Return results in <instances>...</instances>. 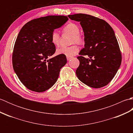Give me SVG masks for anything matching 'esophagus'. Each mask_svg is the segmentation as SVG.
<instances>
[{
  "label": "esophagus",
  "instance_id": "34e87169",
  "mask_svg": "<svg viewBox=\"0 0 133 133\" xmlns=\"http://www.w3.org/2000/svg\"><path fill=\"white\" fill-rule=\"evenodd\" d=\"M71 57H69V56H67V61L70 60V59H71Z\"/></svg>",
  "mask_w": 133,
  "mask_h": 133
}]
</instances>
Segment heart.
<instances>
[{
    "mask_svg": "<svg viewBox=\"0 0 133 133\" xmlns=\"http://www.w3.org/2000/svg\"><path fill=\"white\" fill-rule=\"evenodd\" d=\"M63 31L65 34H70L72 35L71 38V43L74 44L69 47H60L56 49V54L58 55H64L69 57L75 55L79 51V47L77 43L79 45L82 44L84 43V38L80 32L79 27L75 23H70L65 26L63 29ZM61 36L57 31L54 30L51 35V41L53 44L58 46L60 43Z\"/></svg>",
    "mask_w": 133,
    "mask_h": 133,
    "instance_id": "b5f03b06",
    "label": "heart"
}]
</instances>
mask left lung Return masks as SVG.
I'll use <instances>...</instances> for the list:
<instances>
[{
	"mask_svg": "<svg viewBox=\"0 0 133 133\" xmlns=\"http://www.w3.org/2000/svg\"><path fill=\"white\" fill-rule=\"evenodd\" d=\"M68 16L80 22L84 35V48L77 57L80 64L76 75L92 88L106 86L116 74L122 61L113 29L105 21L90 15L77 14Z\"/></svg>",
	"mask_w": 133,
	"mask_h": 133,
	"instance_id": "1",
	"label": "left lung"
}]
</instances>
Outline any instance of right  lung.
I'll return each mask as SVG.
<instances>
[{
  "instance_id": "obj_1",
  "label": "right lung",
  "mask_w": 133,
  "mask_h": 133,
  "mask_svg": "<svg viewBox=\"0 0 133 133\" xmlns=\"http://www.w3.org/2000/svg\"><path fill=\"white\" fill-rule=\"evenodd\" d=\"M66 16H47L27 22L20 31L14 45L12 65L23 85L41 92L51 88L57 81L61 69L67 63L66 55L55 53L51 35L55 29L68 21Z\"/></svg>"
}]
</instances>
